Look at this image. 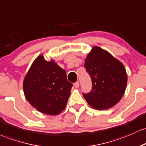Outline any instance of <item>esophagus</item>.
<instances>
[{
  "instance_id": "obj_1",
  "label": "esophagus",
  "mask_w": 146,
  "mask_h": 146,
  "mask_svg": "<svg viewBox=\"0 0 146 146\" xmlns=\"http://www.w3.org/2000/svg\"><path fill=\"white\" fill-rule=\"evenodd\" d=\"M74 87L76 88H78V87H79V82L78 81H76V83H74Z\"/></svg>"
}]
</instances>
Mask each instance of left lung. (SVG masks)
Masks as SVG:
<instances>
[{"label": "left lung", "instance_id": "left-lung-1", "mask_svg": "<svg viewBox=\"0 0 146 146\" xmlns=\"http://www.w3.org/2000/svg\"><path fill=\"white\" fill-rule=\"evenodd\" d=\"M84 66L92 83L90 92L83 94L88 104L98 110L115 106L123 96L127 85L123 63L106 50L94 46L87 56Z\"/></svg>", "mask_w": 146, "mask_h": 146}]
</instances>
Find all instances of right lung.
I'll list each match as a JSON object with an SVG mask.
<instances>
[{"mask_svg": "<svg viewBox=\"0 0 146 146\" xmlns=\"http://www.w3.org/2000/svg\"><path fill=\"white\" fill-rule=\"evenodd\" d=\"M72 86L65 70L54 60L47 61L42 54L34 60L23 81L26 99L38 111L49 115H56L65 108Z\"/></svg>", "mask_w": 146, "mask_h": 146, "instance_id": "obj_1", "label": "right lung"}]
</instances>
